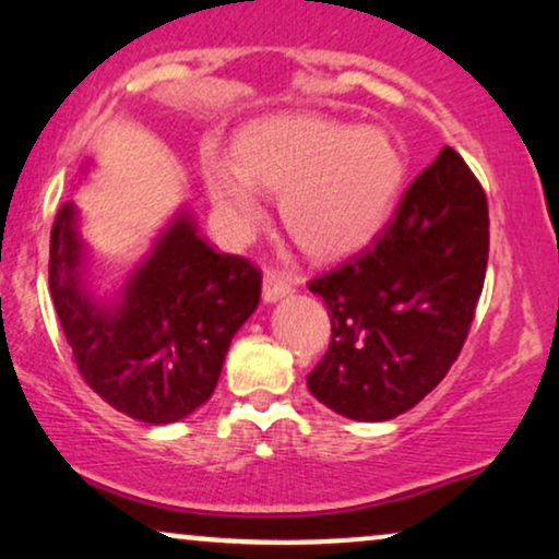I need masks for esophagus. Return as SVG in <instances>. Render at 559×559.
I'll use <instances>...</instances> for the list:
<instances>
[{"mask_svg": "<svg viewBox=\"0 0 559 559\" xmlns=\"http://www.w3.org/2000/svg\"><path fill=\"white\" fill-rule=\"evenodd\" d=\"M292 292H294V284H292V278H288V275L273 273V271L265 273V278H263V301L265 304H275Z\"/></svg>", "mask_w": 559, "mask_h": 559, "instance_id": "obj_1", "label": "esophagus"}]
</instances>
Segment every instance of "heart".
<instances>
[{"instance_id": "b5f03b06", "label": "heart", "mask_w": 559, "mask_h": 559, "mask_svg": "<svg viewBox=\"0 0 559 559\" xmlns=\"http://www.w3.org/2000/svg\"><path fill=\"white\" fill-rule=\"evenodd\" d=\"M406 178L385 130L324 117H286L237 138L235 158L210 153L204 181L235 237L263 217L260 191L281 193V219L304 252L337 258L381 233Z\"/></svg>"}]
</instances>
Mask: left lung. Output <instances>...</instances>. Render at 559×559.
I'll return each mask as SVG.
<instances>
[{"label":"left lung","instance_id":"left-lung-1","mask_svg":"<svg viewBox=\"0 0 559 559\" xmlns=\"http://www.w3.org/2000/svg\"><path fill=\"white\" fill-rule=\"evenodd\" d=\"M488 265V204L465 160L442 147L366 250L319 275L332 342L307 383L355 421L408 412L457 360Z\"/></svg>","mask_w":559,"mask_h":559}]
</instances>
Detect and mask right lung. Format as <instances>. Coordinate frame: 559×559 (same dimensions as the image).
<instances>
[{
    "instance_id": "obj_1",
    "label": "right lung",
    "mask_w": 559,
    "mask_h": 559,
    "mask_svg": "<svg viewBox=\"0 0 559 559\" xmlns=\"http://www.w3.org/2000/svg\"><path fill=\"white\" fill-rule=\"evenodd\" d=\"M94 267L69 199L50 229L48 284L81 376L132 419H186L210 401L229 342L258 309L260 271L214 250L186 204L111 292Z\"/></svg>"
}]
</instances>
